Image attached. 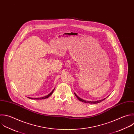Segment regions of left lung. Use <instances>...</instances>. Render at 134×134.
Wrapping results in <instances>:
<instances>
[{
  "instance_id": "obj_1",
  "label": "left lung",
  "mask_w": 134,
  "mask_h": 134,
  "mask_svg": "<svg viewBox=\"0 0 134 134\" xmlns=\"http://www.w3.org/2000/svg\"><path fill=\"white\" fill-rule=\"evenodd\" d=\"M74 94L75 95V96L78 98V99L81 101V102H84V103H89V104H97V103H99L101 102H102L103 100H104V99H105L106 98H104L103 99H100V100H96V101H87V100H84L81 98H80L75 93H74Z\"/></svg>"
}]
</instances>
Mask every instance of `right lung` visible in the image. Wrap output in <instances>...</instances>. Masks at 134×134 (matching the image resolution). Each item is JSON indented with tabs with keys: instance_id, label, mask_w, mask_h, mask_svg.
Wrapping results in <instances>:
<instances>
[{
	"instance_id": "obj_1",
	"label": "right lung",
	"mask_w": 134,
	"mask_h": 134,
	"mask_svg": "<svg viewBox=\"0 0 134 134\" xmlns=\"http://www.w3.org/2000/svg\"><path fill=\"white\" fill-rule=\"evenodd\" d=\"M54 89H55V88H54L53 90L49 94H48V95H47V96H43V97H39V98H31V97H28V98H29L30 99H45V98H48L50 95H52V94L53 93V92Z\"/></svg>"
}]
</instances>
